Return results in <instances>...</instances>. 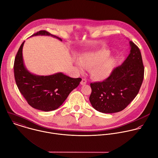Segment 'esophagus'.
I'll return each instance as SVG.
<instances>
[{
  "mask_svg": "<svg viewBox=\"0 0 158 158\" xmlns=\"http://www.w3.org/2000/svg\"><path fill=\"white\" fill-rule=\"evenodd\" d=\"M86 83H87V80L85 79H82L81 82V85H85V84H86Z\"/></svg>",
  "mask_w": 158,
  "mask_h": 158,
  "instance_id": "34e87169",
  "label": "esophagus"
}]
</instances>
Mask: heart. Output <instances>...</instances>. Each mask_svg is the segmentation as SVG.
Listing matches in <instances>:
<instances>
[{
  "instance_id": "1",
  "label": "heart",
  "mask_w": 158,
  "mask_h": 158,
  "mask_svg": "<svg viewBox=\"0 0 158 158\" xmlns=\"http://www.w3.org/2000/svg\"><path fill=\"white\" fill-rule=\"evenodd\" d=\"M110 54V52L106 49L87 53L81 55L80 60L76 61V64L81 71L85 68L90 69L91 77L102 81L111 75L116 64V58L109 56Z\"/></svg>"
}]
</instances>
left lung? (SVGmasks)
Segmentation results:
<instances>
[{
  "instance_id": "1",
  "label": "left lung",
  "mask_w": 158,
  "mask_h": 158,
  "mask_svg": "<svg viewBox=\"0 0 158 158\" xmlns=\"http://www.w3.org/2000/svg\"><path fill=\"white\" fill-rule=\"evenodd\" d=\"M130 54L102 82L90 83L89 100L97 111L114 113L125 109L138 94L144 77V66L139 48L132 41Z\"/></svg>"
}]
</instances>
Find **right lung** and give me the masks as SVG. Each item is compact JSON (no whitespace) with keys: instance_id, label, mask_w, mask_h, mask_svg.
I'll list each match as a JSON object with an SVG mask.
<instances>
[{"instance_id":"add662e5","label":"right lung","mask_w":158,"mask_h":158,"mask_svg":"<svg viewBox=\"0 0 158 158\" xmlns=\"http://www.w3.org/2000/svg\"><path fill=\"white\" fill-rule=\"evenodd\" d=\"M51 35L60 40L61 38L42 30L34 35ZM21 45L14 62V76L16 85L32 108L50 111L58 108L67 98L71 92L76 89L81 81V78H71L58 73L50 76H37L29 73L24 66L23 59V47Z\"/></svg>"}]
</instances>
